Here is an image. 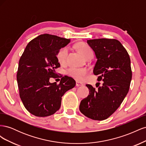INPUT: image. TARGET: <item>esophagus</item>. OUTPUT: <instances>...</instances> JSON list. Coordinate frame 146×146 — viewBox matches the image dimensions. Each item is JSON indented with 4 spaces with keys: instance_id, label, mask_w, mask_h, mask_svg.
<instances>
[{
    "instance_id": "34e87169",
    "label": "esophagus",
    "mask_w": 146,
    "mask_h": 146,
    "mask_svg": "<svg viewBox=\"0 0 146 146\" xmlns=\"http://www.w3.org/2000/svg\"><path fill=\"white\" fill-rule=\"evenodd\" d=\"M83 85V83H80V82H76V86H82Z\"/></svg>"
}]
</instances>
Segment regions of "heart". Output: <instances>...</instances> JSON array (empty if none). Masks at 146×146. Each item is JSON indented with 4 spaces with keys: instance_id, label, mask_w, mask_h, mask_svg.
Returning <instances> with one entry per match:
<instances>
[{
    "instance_id": "b5f03b06",
    "label": "heart",
    "mask_w": 146,
    "mask_h": 146,
    "mask_svg": "<svg viewBox=\"0 0 146 146\" xmlns=\"http://www.w3.org/2000/svg\"><path fill=\"white\" fill-rule=\"evenodd\" d=\"M76 48L80 52L81 54L86 58V57L93 55V51L92 48L83 42H78L76 45ZM69 54V48L67 46H63L61 47L57 52L56 58L60 63H64L66 61ZM69 76L74 78L78 81L83 80L88 71L85 69L78 68L76 67H71L67 69L66 71Z\"/></svg>"
}]
</instances>
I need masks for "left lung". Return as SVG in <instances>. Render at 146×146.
I'll return each mask as SVG.
<instances>
[{
  "label": "left lung",
  "instance_id": "obj_1",
  "mask_svg": "<svg viewBox=\"0 0 146 146\" xmlns=\"http://www.w3.org/2000/svg\"><path fill=\"white\" fill-rule=\"evenodd\" d=\"M87 42L98 59L93 73L103 83L102 86L96 84L98 90L86 85L90 95L81 101L79 109L88 118L102 121L115 112L129 92L132 77L130 58L117 39L100 38Z\"/></svg>",
  "mask_w": 146,
  "mask_h": 146
}]
</instances>
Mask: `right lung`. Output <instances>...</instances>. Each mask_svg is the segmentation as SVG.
<instances>
[{"label": "right lung", "instance_id": "obj_1", "mask_svg": "<svg viewBox=\"0 0 146 146\" xmlns=\"http://www.w3.org/2000/svg\"><path fill=\"white\" fill-rule=\"evenodd\" d=\"M70 39L49 34L41 35L30 41L21 56L17 72L20 98L25 108L38 117L54 114L60 109L61 97L76 86V81L64 76L59 84L50 83L60 67L57 52Z\"/></svg>", "mask_w": 146, "mask_h": 146}]
</instances>
